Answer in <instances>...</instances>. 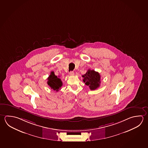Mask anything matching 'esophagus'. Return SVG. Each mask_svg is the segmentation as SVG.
<instances>
[{
	"label": "esophagus",
	"mask_w": 148,
	"mask_h": 148,
	"mask_svg": "<svg viewBox=\"0 0 148 148\" xmlns=\"http://www.w3.org/2000/svg\"><path fill=\"white\" fill-rule=\"evenodd\" d=\"M74 74H75L74 72L73 71H70V73H69V75H73Z\"/></svg>",
	"instance_id": "1"
}]
</instances>
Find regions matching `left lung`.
<instances>
[{
  "label": "left lung",
  "mask_w": 148,
  "mask_h": 148,
  "mask_svg": "<svg viewBox=\"0 0 148 148\" xmlns=\"http://www.w3.org/2000/svg\"><path fill=\"white\" fill-rule=\"evenodd\" d=\"M82 77L84 82L89 86L91 90H95L100 86L101 75L99 73L94 70L89 69L85 75H82Z\"/></svg>",
  "instance_id": "1"
}]
</instances>
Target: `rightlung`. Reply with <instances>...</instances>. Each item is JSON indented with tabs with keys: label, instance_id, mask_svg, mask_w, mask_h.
<instances>
[{
	"label": "right lung",
	"instance_id": "1",
	"mask_svg": "<svg viewBox=\"0 0 148 148\" xmlns=\"http://www.w3.org/2000/svg\"><path fill=\"white\" fill-rule=\"evenodd\" d=\"M47 84L54 91H58L62 86V82L60 78L55 75L54 71H51L47 78Z\"/></svg>",
	"mask_w": 148,
	"mask_h": 148
}]
</instances>
